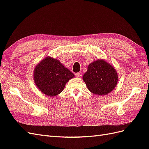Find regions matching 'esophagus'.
<instances>
[{
    "instance_id": "esophagus-1",
    "label": "esophagus",
    "mask_w": 149,
    "mask_h": 149,
    "mask_svg": "<svg viewBox=\"0 0 149 149\" xmlns=\"http://www.w3.org/2000/svg\"><path fill=\"white\" fill-rule=\"evenodd\" d=\"M75 75H76V76L77 78H80L81 76V73L80 72H78V73H76Z\"/></svg>"
}]
</instances>
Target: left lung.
I'll return each mask as SVG.
<instances>
[{"label": "left lung", "instance_id": "8db88e82", "mask_svg": "<svg viewBox=\"0 0 149 149\" xmlns=\"http://www.w3.org/2000/svg\"><path fill=\"white\" fill-rule=\"evenodd\" d=\"M83 79L92 93L103 96L116 88L118 82V74L111 65L100 59L88 65Z\"/></svg>", "mask_w": 149, "mask_h": 149}]
</instances>
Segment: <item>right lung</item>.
I'll return each instance as SVG.
<instances>
[{
	"instance_id": "right-lung-1",
	"label": "right lung",
	"mask_w": 149,
	"mask_h": 149,
	"mask_svg": "<svg viewBox=\"0 0 149 149\" xmlns=\"http://www.w3.org/2000/svg\"><path fill=\"white\" fill-rule=\"evenodd\" d=\"M74 74L55 58L48 56L34 70L33 78L37 88L48 96H55L63 91L66 83Z\"/></svg>"
}]
</instances>
